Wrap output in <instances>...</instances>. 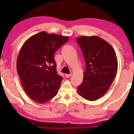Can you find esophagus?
I'll list each match as a JSON object with an SVG mask.
<instances>
[{
  "mask_svg": "<svg viewBox=\"0 0 134 134\" xmlns=\"http://www.w3.org/2000/svg\"><path fill=\"white\" fill-rule=\"evenodd\" d=\"M72 74H65V77L66 78H69L70 76H71V75Z\"/></svg>",
  "mask_w": 134,
  "mask_h": 134,
  "instance_id": "esophagus-1",
  "label": "esophagus"
}]
</instances>
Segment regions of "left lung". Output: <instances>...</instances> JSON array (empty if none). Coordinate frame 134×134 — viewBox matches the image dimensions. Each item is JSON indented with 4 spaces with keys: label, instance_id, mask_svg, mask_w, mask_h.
<instances>
[{
    "label": "left lung",
    "instance_id": "1",
    "mask_svg": "<svg viewBox=\"0 0 134 134\" xmlns=\"http://www.w3.org/2000/svg\"><path fill=\"white\" fill-rule=\"evenodd\" d=\"M76 41L86 63L83 82L77 88L78 93L85 99L95 101L106 93L115 79L118 59L112 47L98 36H81Z\"/></svg>",
    "mask_w": 134,
    "mask_h": 134
}]
</instances>
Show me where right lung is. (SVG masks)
<instances>
[{
  "label": "right lung",
  "mask_w": 134,
  "mask_h": 134,
  "mask_svg": "<svg viewBox=\"0 0 134 134\" xmlns=\"http://www.w3.org/2000/svg\"><path fill=\"white\" fill-rule=\"evenodd\" d=\"M69 39L41 32L28 38L19 51L18 75L25 93L38 104L46 103L58 93L63 78L57 72L54 54Z\"/></svg>",
  "instance_id": "add662e5"
}]
</instances>
